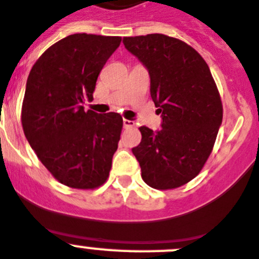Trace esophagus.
<instances>
[{"label": "esophagus", "mask_w": 259, "mask_h": 259, "mask_svg": "<svg viewBox=\"0 0 259 259\" xmlns=\"http://www.w3.org/2000/svg\"><path fill=\"white\" fill-rule=\"evenodd\" d=\"M135 125V122L133 120H126L124 118V127L125 129H129V127H133Z\"/></svg>", "instance_id": "obj_1"}]
</instances>
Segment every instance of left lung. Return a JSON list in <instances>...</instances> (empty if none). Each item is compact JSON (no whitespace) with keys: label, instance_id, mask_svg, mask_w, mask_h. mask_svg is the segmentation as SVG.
Masks as SVG:
<instances>
[{"label":"left lung","instance_id":"1","mask_svg":"<svg viewBox=\"0 0 259 259\" xmlns=\"http://www.w3.org/2000/svg\"><path fill=\"white\" fill-rule=\"evenodd\" d=\"M125 48L150 72L151 98L162 129L141 126L133 153L142 178L156 190H173L192 181L213 151L222 124L218 88L204 58L182 39L161 33L124 37Z\"/></svg>","mask_w":259,"mask_h":259}]
</instances>
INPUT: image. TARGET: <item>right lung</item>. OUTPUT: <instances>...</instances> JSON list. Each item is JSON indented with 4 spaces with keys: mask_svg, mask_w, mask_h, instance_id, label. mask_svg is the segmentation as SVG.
<instances>
[{
    "mask_svg": "<svg viewBox=\"0 0 259 259\" xmlns=\"http://www.w3.org/2000/svg\"><path fill=\"white\" fill-rule=\"evenodd\" d=\"M121 37L74 33L51 45L32 67L22 106L25 138L62 185L94 190L108 179L122 130L116 112L98 115L93 99L102 68Z\"/></svg>",
    "mask_w": 259,
    "mask_h": 259,
    "instance_id": "add662e5",
    "label": "right lung"
}]
</instances>
